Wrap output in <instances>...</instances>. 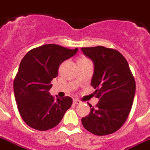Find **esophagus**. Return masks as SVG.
Returning <instances> with one entry per match:
<instances>
[{"label": "esophagus", "instance_id": "34e87169", "mask_svg": "<svg viewBox=\"0 0 150 150\" xmlns=\"http://www.w3.org/2000/svg\"><path fill=\"white\" fill-rule=\"evenodd\" d=\"M73 103L75 104V105H79V104H81L82 102H81L80 100H77V99H74V100H73Z\"/></svg>", "mask_w": 150, "mask_h": 150}]
</instances>
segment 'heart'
Instances as JSON below:
<instances>
[{
	"mask_svg": "<svg viewBox=\"0 0 150 150\" xmlns=\"http://www.w3.org/2000/svg\"><path fill=\"white\" fill-rule=\"evenodd\" d=\"M85 59H86V58H85V57H82V58H80L79 60H85Z\"/></svg>",
	"mask_w": 150,
	"mask_h": 150,
	"instance_id": "obj_1",
	"label": "heart"
}]
</instances>
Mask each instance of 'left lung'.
Listing matches in <instances>:
<instances>
[{
	"instance_id": "1",
	"label": "left lung",
	"mask_w": 150,
	"mask_h": 150,
	"mask_svg": "<svg viewBox=\"0 0 150 150\" xmlns=\"http://www.w3.org/2000/svg\"><path fill=\"white\" fill-rule=\"evenodd\" d=\"M93 63L91 86L99 102L82 119L83 127L96 135L116 132L125 123L135 94V81L128 63L116 50L104 46L81 48Z\"/></svg>"
}]
</instances>
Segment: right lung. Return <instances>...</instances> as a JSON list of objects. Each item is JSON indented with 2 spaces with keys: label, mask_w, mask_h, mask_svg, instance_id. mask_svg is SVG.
I'll list each match as a JSON object with an SVG mask.
<instances>
[{
  "label": "right lung",
  "mask_w": 150,
  "mask_h": 150,
  "mask_svg": "<svg viewBox=\"0 0 150 150\" xmlns=\"http://www.w3.org/2000/svg\"><path fill=\"white\" fill-rule=\"evenodd\" d=\"M78 50L48 44L33 49L23 58L13 87L19 114L29 127L38 131L53 128L71 106L70 97L54 98L49 91L60 65Z\"/></svg>",
  "instance_id": "obj_1"
}]
</instances>
